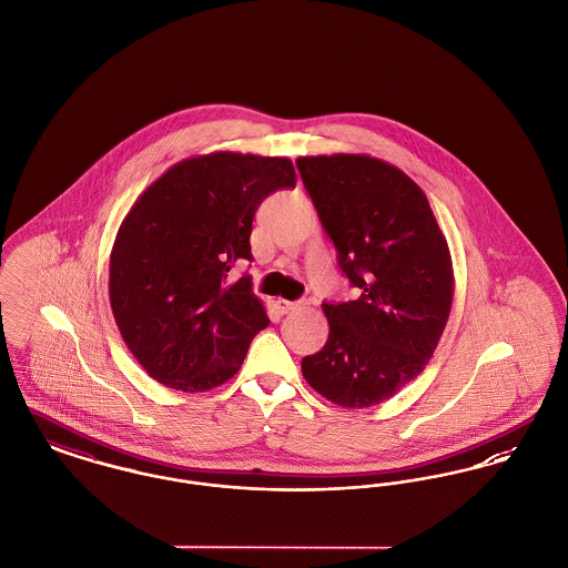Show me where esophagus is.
I'll use <instances>...</instances> for the list:
<instances>
[{
	"label": "esophagus",
	"mask_w": 568,
	"mask_h": 568,
	"mask_svg": "<svg viewBox=\"0 0 568 568\" xmlns=\"http://www.w3.org/2000/svg\"><path fill=\"white\" fill-rule=\"evenodd\" d=\"M301 307H303V301H286V298H280V301H277V310H280L282 314L297 312Z\"/></svg>",
	"instance_id": "1"
}]
</instances>
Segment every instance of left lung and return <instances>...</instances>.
Here are the masks:
<instances>
[{"instance_id":"1","label":"left lung","mask_w":568,"mask_h":568,"mask_svg":"<svg viewBox=\"0 0 568 568\" xmlns=\"http://www.w3.org/2000/svg\"><path fill=\"white\" fill-rule=\"evenodd\" d=\"M298 173L361 297L323 303L328 339L303 357L307 385L367 408L415 381L447 327L448 243L427 196L397 166L363 153L303 155Z\"/></svg>"}]
</instances>
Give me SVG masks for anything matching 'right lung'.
Instances as JSON below:
<instances>
[{
  "mask_svg": "<svg viewBox=\"0 0 568 568\" xmlns=\"http://www.w3.org/2000/svg\"><path fill=\"white\" fill-rule=\"evenodd\" d=\"M288 158L213 151L185 158L136 199L111 250L109 297L130 353L153 381L183 393L240 372L270 325L250 275L252 220L265 196L295 187Z\"/></svg>",
  "mask_w": 568,
  "mask_h": 568,
  "instance_id": "1",
  "label": "right lung"
}]
</instances>
